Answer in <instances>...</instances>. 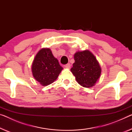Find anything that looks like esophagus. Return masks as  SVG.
<instances>
[{
	"label": "esophagus",
	"instance_id": "34e87169",
	"mask_svg": "<svg viewBox=\"0 0 132 132\" xmlns=\"http://www.w3.org/2000/svg\"><path fill=\"white\" fill-rule=\"evenodd\" d=\"M70 67H71L70 64H66L65 65V67H66V68H70Z\"/></svg>",
	"mask_w": 132,
	"mask_h": 132
}]
</instances>
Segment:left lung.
Masks as SVG:
<instances>
[{
	"mask_svg": "<svg viewBox=\"0 0 132 132\" xmlns=\"http://www.w3.org/2000/svg\"><path fill=\"white\" fill-rule=\"evenodd\" d=\"M71 71L81 86L90 88L95 86L100 77L101 68L96 58L90 51H77Z\"/></svg>",
	"mask_w": 132,
	"mask_h": 132,
	"instance_id": "left-lung-1",
	"label": "left lung"
}]
</instances>
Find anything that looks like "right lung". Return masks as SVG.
<instances>
[{
  "instance_id": "right-lung-1",
  "label": "right lung",
  "mask_w": 132,
  "mask_h": 132,
  "mask_svg": "<svg viewBox=\"0 0 132 132\" xmlns=\"http://www.w3.org/2000/svg\"><path fill=\"white\" fill-rule=\"evenodd\" d=\"M62 69L58 60L48 48H43L38 51L32 64L34 77L43 86L54 82Z\"/></svg>"
}]
</instances>
